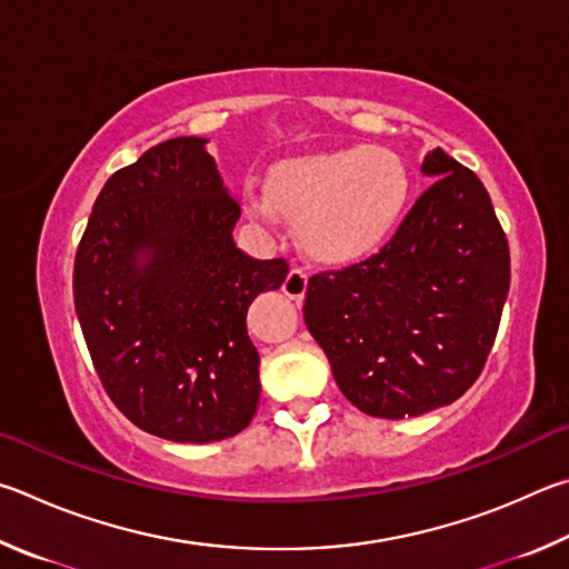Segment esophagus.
<instances>
[{"label": "esophagus", "mask_w": 569, "mask_h": 569, "mask_svg": "<svg viewBox=\"0 0 569 569\" xmlns=\"http://www.w3.org/2000/svg\"><path fill=\"white\" fill-rule=\"evenodd\" d=\"M282 292L290 297L295 302H302L305 300V292H307V272L300 267H292L290 272L284 277V284H282Z\"/></svg>", "instance_id": "34e87169"}]
</instances>
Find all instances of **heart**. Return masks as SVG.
Returning <instances> with one entry per match:
<instances>
[{
	"label": "heart",
	"instance_id": "1",
	"mask_svg": "<svg viewBox=\"0 0 569 569\" xmlns=\"http://www.w3.org/2000/svg\"><path fill=\"white\" fill-rule=\"evenodd\" d=\"M410 192L412 177L400 154L357 144L284 159L269 172V189L244 187V209L272 222L279 207L297 222L307 254L347 264L390 239Z\"/></svg>",
	"mask_w": 569,
	"mask_h": 569
}]
</instances>
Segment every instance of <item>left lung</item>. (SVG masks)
I'll use <instances>...</instances> for the list:
<instances>
[{
    "mask_svg": "<svg viewBox=\"0 0 569 569\" xmlns=\"http://www.w3.org/2000/svg\"><path fill=\"white\" fill-rule=\"evenodd\" d=\"M432 187L380 252L307 282L305 325L357 410L385 420L452 405L480 377L510 290L485 184L440 147Z\"/></svg>",
    "mask_w": 569,
    "mask_h": 569,
    "instance_id": "1",
    "label": "left lung"
}]
</instances>
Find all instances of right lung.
Listing matches in <instances>:
<instances>
[{"mask_svg": "<svg viewBox=\"0 0 569 569\" xmlns=\"http://www.w3.org/2000/svg\"><path fill=\"white\" fill-rule=\"evenodd\" d=\"M204 144L174 137L117 169L74 257L77 317L109 400L139 430L194 445L252 422L247 307L290 272L234 244L239 204Z\"/></svg>", "mask_w": 569, "mask_h": 569, "instance_id": "1", "label": "right lung"}]
</instances>
